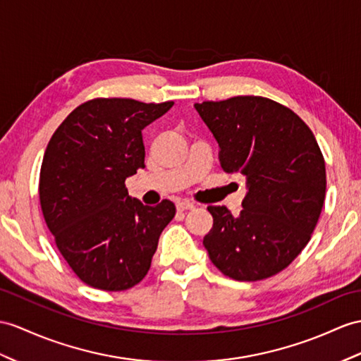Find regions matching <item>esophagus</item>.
<instances>
[{"label":"esophagus","instance_id":"obj_1","mask_svg":"<svg viewBox=\"0 0 361 361\" xmlns=\"http://www.w3.org/2000/svg\"><path fill=\"white\" fill-rule=\"evenodd\" d=\"M176 208H178V211H188V209H195V204L190 200H180V202H178Z\"/></svg>","mask_w":361,"mask_h":361}]
</instances>
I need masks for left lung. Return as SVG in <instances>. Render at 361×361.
Instances as JSON below:
<instances>
[{"label":"left lung","instance_id":"8db88e82","mask_svg":"<svg viewBox=\"0 0 361 361\" xmlns=\"http://www.w3.org/2000/svg\"><path fill=\"white\" fill-rule=\"evenodd\" d=\"M195 107L221 147L222 169L240 173L248 185L239 216L208 207L209 260L239 282L276 276L306 247L322 213L326 169L317 140L291 109L263 96Z\"/></svg>","mask_w":361,"mask_h":361}]
</instances>
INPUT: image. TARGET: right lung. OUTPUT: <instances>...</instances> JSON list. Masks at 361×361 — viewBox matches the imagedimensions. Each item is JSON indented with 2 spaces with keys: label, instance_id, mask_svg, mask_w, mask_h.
Masks as SVG:
<instances>
[{
  "label": "right lung",
  "instance_id": "add662e5",
  "mask_svg": "<svg viewBox=\"0 0 361 361\" xmlns=\"http://www.w3.org/2000/svg\"><path fill=\"white\" fill-rule=\"evenodd\" d=\"M173 104L94 98L78 105L49 140L39 173L42 216L85 285L126 291L152 267L176 207L131 199L126 179L145 166L142 130Z\"/></svg>",
  "mask_w": 361,
  "mask_h": 361
}]
</instances>
